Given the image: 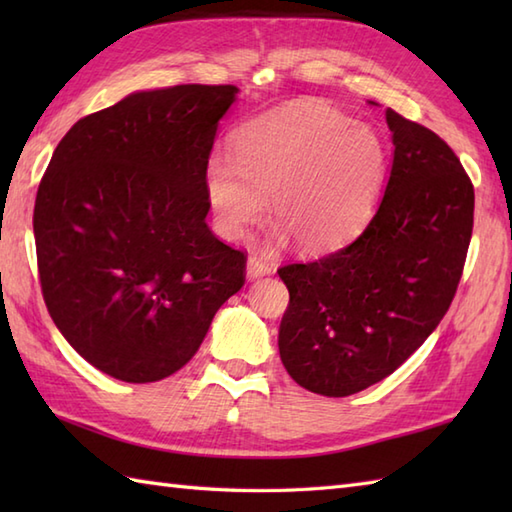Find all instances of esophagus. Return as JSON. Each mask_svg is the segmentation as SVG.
Here are the masks:
<instances>
[{
	"label": "esophagus",
	"mask_w": 512,
	"mask_h": 512,
	"mask_svg": "<svg viewBox=\"0 0 512 512\" xmlns=\"http://www.w3.org/2000/svg\"><path fill=\"white\" fill-rule=\"evenodd\" d=\"M273 273V266H270L266 259L257 257V255H250L248 262H246V277L248 279H259V277H266Z\"/></svg>",
	"instance_id": "34e87169"
}]
</instances>
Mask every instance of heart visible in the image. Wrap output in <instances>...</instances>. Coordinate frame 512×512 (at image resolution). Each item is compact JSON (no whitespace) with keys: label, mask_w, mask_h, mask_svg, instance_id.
I'll return each mask as SVG.
<instances>
[{"label":"heart","mask_w":512,"mask_h":512,"mask_svg":"<svg viewBox=\"0 0 512 512\" xmlns=\"http://www.w3.org/2000/svg\"><path fill=\"white\" fill-rule=\"evenodd\" d=\"M233 154H213L204 167L217 233L244 237L270 195L273 237L290 235L310 253L343 244L363 226L387 169L372 127L317 101L257 116L235 134Z\"/></svg>","instance_id":"heart-1"}]
</instances>
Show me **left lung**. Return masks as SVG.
I'll return each instance as SVG.
<instances>
[{"label": "left lung", "mask_w": 512, "mask_h": 512, "mask_svg": "<svg viewBox=\"0 0 512 512\" xmlns=\"http://www.w3.org/2000/svg\"><path fill=\"white\" fill-rule=\"evenodd\" d=\"M385 195L352 244L277 273L290 292L279 356L295 383L352 396L394 374L438 328L473 233V184L431 129L387 107Z\"/></svg>", "instance_id": "8db88e82"}]
</instances>
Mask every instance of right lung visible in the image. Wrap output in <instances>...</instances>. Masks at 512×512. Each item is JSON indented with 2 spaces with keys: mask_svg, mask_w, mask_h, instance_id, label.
<instances>
[{
  "mask_svg": "<svg viewBox=\"0 0 512 512\" xmlns=\"http://www.w3.org/2000/svg\"><path fill=\"white\" fill-rule=\"evenodd\" d=\"M235 85L125 96L74 123L35 200L43 301L103 374L154 383L187 365L246 257L206 226L204 167Z\"/></svg>",
  "mask_w": 512,
  "mask_h": 512,
  "instance_id": "obj_1",
  "label": "right lung"
}]
</instances>
